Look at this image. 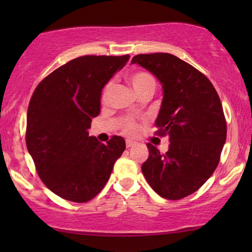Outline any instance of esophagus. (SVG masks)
<instances>
[{
	"mask_svg": "<svg viewBox=\"0 0 252 252\" xmlns=\"http://www.w3.org/2000/svg\"><path fill=\"white\" fill-rule=\"evenodd\" d=\"M133 146H135V142H134V141L126 140V147L127 148H130V147H133Z\"/></svg>",
	"mask_w": 252,
	"mask_h": 252,
	"instance_id": "34e87169",
	"label": "esophagus"
}]
</instances>
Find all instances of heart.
I'll return each instance as SVG.
<instances>
[{"label": "heart", "mask_w": 252, "mask_h": 252, "mask_svg": "<svg viewBox=\"0 0 252 252\" xmlns=\"http://www.w3.org/2000/svg\"><path fill=\"white\" fill-rule=\"evenodd\" d=\"M128 81H129L130 86L133 87L134 92L136 93V95H139V94H141V93H144V92H150L154 94L155 89H156V80H155V78L153 77V75H151L150 73H148V72H144V71L134 72V73L129 75ZM111 87H112L111 82H109V84L105 86L104 92H103V97L104 98L106 97V95L109 94ZM123 128L125 133L132 134L135 132L137 127H136V124L134 123L133 120L127 119L124 122Z\"/></svg>", "instance_id": "heart-1"}]
</instances>
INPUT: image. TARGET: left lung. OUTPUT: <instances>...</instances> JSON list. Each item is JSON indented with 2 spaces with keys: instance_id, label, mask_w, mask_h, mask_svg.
Segmentation results:
<instances>
[{
  "instance_id": "obj_1",
  "label": "left lung",
  "mask_w": 252,
  "mask_h": 252,
  "mask_svg": "<svg viewBox=\"0 0 252 252\" xmlns=\"http://www.w3.org/2000/svg\"><path fill=\"white\" fill-rule=\"evenodd\" d=\"M161 84L163 101L156 134L167 135L164 155L148 143L142 173L161 197L180 199L201 188L218 166L227 127L221 102L211 81L190 64L171 54L133 57Z\"/></svg>"
}]
</instances>
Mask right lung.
Returning a JSON list of instances; mask_svg holds the SVG:
<instances>
[{"instance_id":"1","label":"right lung","mask_w":252,"mask_h":252,"mask_svg":"<svg viewBox=\"0 0 252 252\" xmlns=\"http://www.w3.org/2000/svg\"><path fill=\"white\" fill-rule=\"evenodd\" d=\"M129 60L124 56H82L58 67L34 91L27 110L26 146L37 174L54 194L84 203L102 190L125 140L103 144L89 136L101 109L102 89Z\"/></svg>"}]
</instances>
